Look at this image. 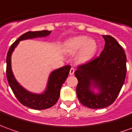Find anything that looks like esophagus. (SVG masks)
<instances>
[{
	"label": "esophagus",
	"instance_id": "obj_1",
	"mask_svg": "<svg viewBox=\"0 0 132 132\" xmlns=\"http://www.w3.org/2000/svg\"><path fill=\"white\" fill-rule=\"evenodd\" d=\"M74 71H75V70L73 68H71V69H70V71H69V74L70 75H73V73H74Z\"/></svg>",
	"mask_w": 132,
	"mask_h": 132
}]
</instances>
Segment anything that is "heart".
<instances>
[{
	"instance_id": "heart-1",
	"label": "heart",
	"mask_w": 132,
	"mask_h": 132,
	"mask_svg": "<svg viewBox=\"0 0 132 132\" xmlns=\"http://www.w3.org/2000/svg\"><path fill=\"white\" fill-rule=\"evenodd\" d=\"M97 44L94 39H88L85 36L73 38L66 44V50L70 53H74L80 50L78 53V61L86 62L95 55L97 51Z\"/></svg>"
}]
</instances>
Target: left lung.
Masks as SVG:
<instances>
[{
	"label": "left lung",
	"instance_id": "8db88e82",
	"mask_svg": "<svg viewBox=\"0 0 132 132\" xmlns=\"http://www.w3.org/2000/svg\"><path fill=\"white\" fill-rule=\"evenodd\" d=\"M105 46L99 56L77 67L76 94L80 102L92 109L106 108L112 104L124 84L127 56L123 48L109 35H103ZM92 83L100 89L98 95L89 88Z\"/></svg>",
	"mask_w": 132,
	"mask_h": 132
}]
</instances>
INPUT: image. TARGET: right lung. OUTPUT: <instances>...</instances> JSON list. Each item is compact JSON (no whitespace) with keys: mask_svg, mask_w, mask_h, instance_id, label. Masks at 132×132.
Masks as SVG:
<instances>
[{"mask_svg":"<svg viewBox=\"0 0 132 132\" xmlns=\"http://www.w3.org/2000/svg\"><path fill=\"white\" fill-rule=\"evenodd\" d=\"M50 34L51 31H28L25 33L11 46L6 57V76L13 94L22 104L36 110L48 109L56 103L59 98L61 88L68 77L71 66L66 65L53 71L49 76L48 84L45 93L44 94H35L25 90L15 79L11 67V56L20 40L36 37H44Z\"/></svg>","mask_w":132,"mask_h":132,"instance_id":"add662e5","label":"right lung"}]
</instances>
